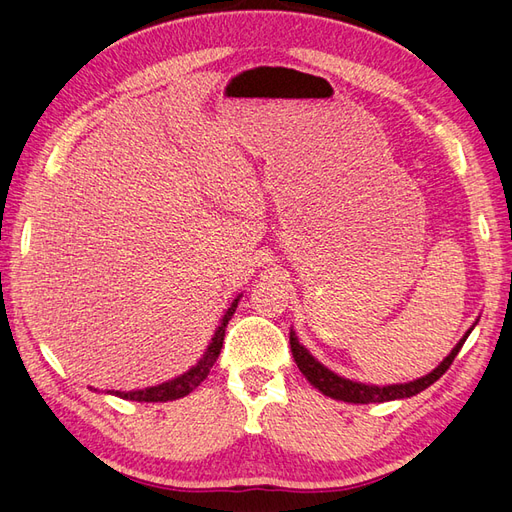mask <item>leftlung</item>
I'll use <instances>...</instances> for the list:
<instances>
[{
  "mask_svg": "<svg viewBox=\"0 0 512 512\" xmlns=\"http://www.w3.org/2000/svg\"><path fill=\"white\" fill-rule=\"evenodd\" d=\"M475 324H478V320H475ZM473 326L464 333L460 342L453 346L449 355L438 363V368H434L429 374H425V377L414 379L410 383H394V385H368L361 381H350L346 377H339L337 372L328 370L324 363L317 361L311 352L298 342V335H295L293 328L289 333V344H291L293 359L298 363V368L306 377V381H309L313 388L320 390L324 396H331V399L344 401V403H385V401H396V399H410V396H416L418 392L429 388L431 383H436L442 374L449 370L462 344L467 342V337L471 335Z\"/></svg>",
  "mask_w": 512,
  "mask_h": 512,
  "instance_id": "obj_1",
  "label": "left lung"
}]
</instances>
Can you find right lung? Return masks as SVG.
<instances>
[{"label":"right lung","instance_id":"add662e5","mask_svg":"<svg viewBox=\"0 0 512 512\" xmlns=\"http://www.w3.org/2000/svg\"><path fill=\"white\" fill-rule=\"evenodd\" d=\"M238 300H241V295H236V300L230 304V309L225 311L223 320L219 324L217 331H214L212 342L208 344L206 352H203V357L192 366L190 370H186L184 374H179V377L170 379L166 383L160 385H153V388H144V390H131V392H120V390H109L107 394H116L120 399H127V401H138V403H166V401H175L181 399V396L190 394L192 390L201 385V381L208 377L210 368L214 366V361L219 359L221 355V348H223V337H225V328L227 322L232 320V315L238 306ZM94 390V388H92Z\"/></svg>","mask_w":512,"mask_h":512}]
</instances>
